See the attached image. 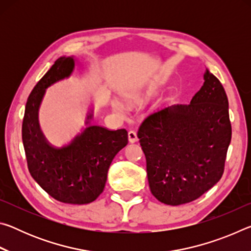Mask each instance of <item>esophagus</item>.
I'll return each mask as SVG.
<instances>
[{
	"label": "esophagus",
	"instance_id": "1",
	"mask_svg": "<svg viewBox=\"0 0 251 251\" xmlns=\"http://www.w3.org/2000/svg\"><path fill=\"white\" fill-rule=\"evenodd\" d=\"M128 141H129V143H136L138 141L137 134H136L135 130L128 131Z\"/></svg>",
	"mask_w": 251,
	"mask_h": 251
}]
</instances>
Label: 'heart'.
Listing matches in <instances>:
<instances>
[{"label": "heart", "instance_id": "obj_1", "mask_svg": "<svg viewBox=\"0 0 251 251\" xmlns=\"http://www.w3.org/2000/svg\"><path fill=\"white\" fill-rule=\"evenodd\" d=\"M126 100H128V101H133L134 100V97H131V96H127L126 97ZM113 107H114V109H116L117 112H123V110H124V104L122 103L121 100H113Z\"/></svg>", "mask_w": 251, "mask_h": 251}]
</instances>
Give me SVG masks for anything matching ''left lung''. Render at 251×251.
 Returning a JSON list of instances; mask_svg holds the SVG:
<instances>
[{"label": "left lung", "mask_w": 251, "mask_h": 251, "mask_svg": "<svg viewBox=\"0 0 251 251\" xmlns=\"http://www.w3.org/2000/svg\"><path fill=\"white\" fill-rule=\"evenodd\" d=\"M137 136L156 199L178 206L199 198L222 178L231 141L228 99L222 83L206 70L202 86L188 105L151 113Z\"/></svg>", "instance_id": "1"}]
</instances>
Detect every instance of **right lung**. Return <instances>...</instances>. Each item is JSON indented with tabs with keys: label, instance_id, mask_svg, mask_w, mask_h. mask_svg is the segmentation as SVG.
<instances>
[{
	"label": "right lung",
	"instance_id": "add662e5",
	"mask_svg": "<svg viewBox=\"0 0 251 251\" xmlns=\"http://www.w3.org/2000/svg\"><path fill=\"white\" fill-rule=\"evenodd\" d=\"M76 58L61 56L29 94L22 125V141L28 171L33 179L54 199L73 205L90 203L103 193L108 168L114 157L128 143L126 129L109 130L91 125L93 109L86 117V128L61 147L50 144L39 124V108L46 88L69 78Z\"/></svg>",
	"mask_w": 251,
	"mask_h": 251
}]
</instances>
